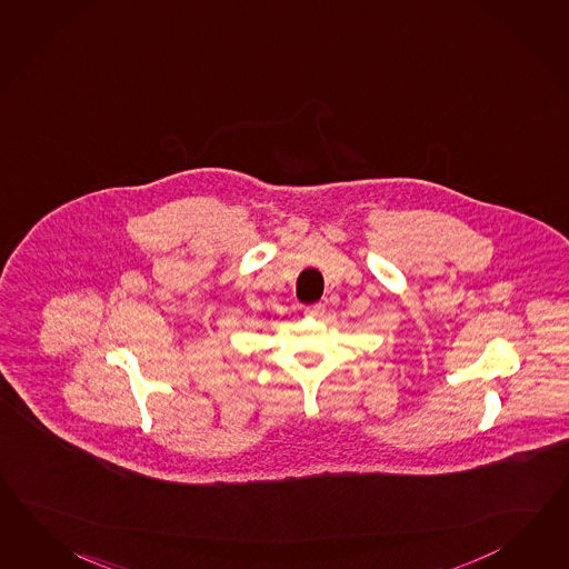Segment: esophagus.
<instances>
[{
  "mask_svg": "<svg viewBox=\"0 0 569 569\" xmlns=\"http://www.w3.org/2000/svg\"><path fill=\"white\" fill-rule=\"evenodd\" d=\"M326 313V305H309V307H305V316L311 319H319L321 316Z\"/></svg>",
  "mask_w": 569,
  "mask_h": 569,
  "instance_id": "esophagus-1",
  "label": "esophagus"
}]
</instances>
